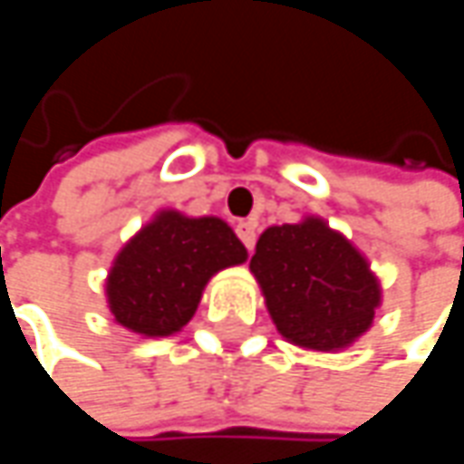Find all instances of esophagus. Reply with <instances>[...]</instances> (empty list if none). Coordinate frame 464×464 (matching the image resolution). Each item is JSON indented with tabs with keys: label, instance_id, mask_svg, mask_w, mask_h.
Instances as JSON below:
<instances>
[{
	"label": "esophagus",
	"instance_id": "1",
	"mask_svg": "<svg viewBox=\"0 0 464 464\" xmlns=\"http://www.w3.org/2000/svg\"><path fill=\"white\" fill-rule=\"evenodd\" d=\"M236 236L241 238V244L246 246V252H252V246H255V226L249 220H241L236 226Z\"/></svg>",
	"mask_w": 464,
	"mask_h": 464
}]
</instances>
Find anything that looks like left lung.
Here are the masks:
<instances>
[{
    "label": "left lung",
    "instance_id": "1",
    "mask_svg": "<svg viewBox=\"0 0 464 464\" xmlns=\"http://www.w3.org/2000/svg\"><path fill=\"white\" fill-rule=\"evenodd\" d=\"M279 333L309 349H343L373 323L379 282L365 257L323 220L274 226L249 260Z\"/></svg>",
    "mask_w": 464,
    "mask_h": 464
}]
</instances>
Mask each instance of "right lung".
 <instances>
[{"label": "right lung", "instance_id": "obj_1", "mask_svg": "<svg viewBox=\"0 0 464 464\" xmlns=\"http://www.w3.org/2000/svg\"><path fill=\"white\" fill-rule=\"evenodd\" d=\"M244 260V244L223 220L163 212L118 255L107 279L110 309L134 333H177L196 314L209 276Z\"/></svg>", "mask_w": 464, "mask_h": 464}]
</instances>
